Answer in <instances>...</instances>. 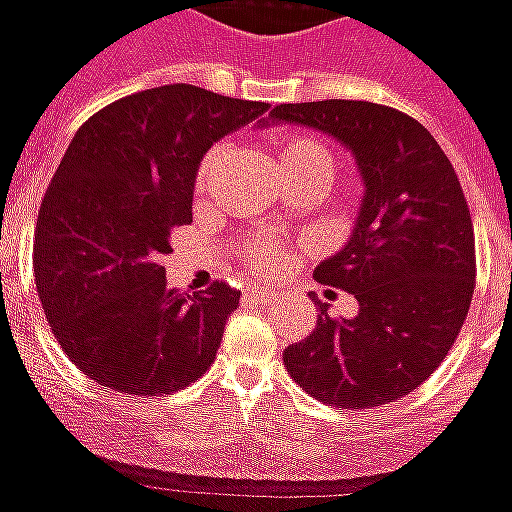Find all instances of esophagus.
Listing matches in <instances>:
<instances>
[{
	"instance_id": "obj_1",
	"label": "esophagus",
	"mask_w": 512,
	"mask_h": 512,
	"mask_svg": "<svg viewBox=\"0 0 512 512\" xmlns=\"http://www.w3.org/2000/svg\"><path fill=\"white\" fill-rule=\"evenodd\" d=\"M248 297H253V300H275V292L267 289V286H261V283H256V286L248 289Z\"/></svg>"
}]
</instances>
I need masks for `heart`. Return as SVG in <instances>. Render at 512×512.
Returning <instances> with one entry per match:
<instances>
[{"instance_id":"obj_1","label":"heart","mask_w":512,"mask_h":512,"mask_svg":"<svg viewBox=\"0 0 512 512\" xmlns=\"http://www.w3.org/2000/svg\"><path fill=\"white\" fill-rule=\"evenodd\" d=\"M212 155L204 163H201L199 177H196V185H204V177H207V169H210ZM272 169L278 177H286V174H302V177H316L322 182H330L335 171V155L333 149L324 144L322 138L308 136V133H283V136L275 138L272 144ZM281 251L272 245V242H256L245 253V261H248V270H253L256 275H270L281 267Z\"/></svg>"}]
</instances>
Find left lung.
Listing matches in <instances>:
<instances>
[{
	"label": "left lung",
	"instance_id": "8db88e82",
	"mask_svg": "<svg viewBox=\"0 0 512 512\" xmlns=\"http://www.w3.org/2000/svg\"><path fill=\"white\" fill-rule=\"evenodd\" d=\"M267 125L319 130L352 152L363 196L343 248L316 281L354 294L352 319H319L283 352L302 390L338 409H371L434 374L464 327L475 292V234L464 190L434 136L365 100L283 103Z\"/></svg>",
	"mask_w": 512,
	"mask_h": 512
}]
</instances>
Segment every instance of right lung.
I'll use <instances>...</instances> for the list:
<instances>
[{
    "label": "right lung",
    "mask_w": 512,
    "mask_h": 512,
    "mask_svg": "<svg viewBox=\"0 0 512 512\" xmlns=\"http://www.w3.org/2000/svg\"><path fill=\"white\" fill-rule=\"evenodd\" d=\"M193 84L128 95L89 117L40 204L35 281L62 352L103 387L171 395L215 360L240 292L166 289L160 259L193 220V185L215 141L267 111Z\"/></svg>",
    "instance_id": "obj_1"
}]
</instances>
